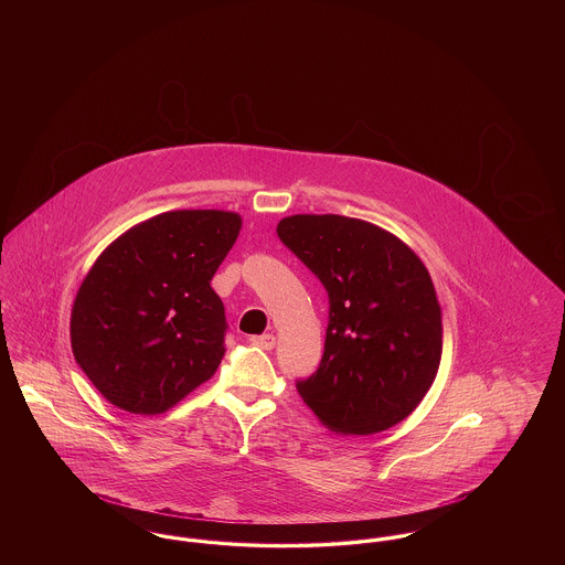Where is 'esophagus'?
Listing matches in <instances>:
<instances>
[{"mask_svg": "<svg viewBox=\"0 0 565 565\" xmlns=\"http://www.w3.org/2000/svg\"><path fill=\"white\" fill-rule=\"evenodd\" d=\"M249 341H252V345H256V348H260V350L269 351L275 348V337H273V334H260V337H252Z\"/></svg>", "mask_w": 565, "mask_h": 565, "instance_id": "esophagus-1", "label": "esophagus"}]
</instances>
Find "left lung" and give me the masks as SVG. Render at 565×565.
I'll use <instances>...</instances> for the list:
<instances>
[{
  "label": "left lung",
  "mask_w": 565,
  "mask_h": 565,
  "mask_svg": "<svg viewBox=\"0 0 565 565\" xmlns=\"http://www.w3.org/2000/svg\"><path fill=\"white\" fill-rule=\"evenodd\" d=\"M277 235L328 292L318 371L296 383L337 434H376L424 401L443 355V318L430 273L396 235L337 214H296Z\"/></svg>",
  "instance_id": "obj_1"
}]
</instances>
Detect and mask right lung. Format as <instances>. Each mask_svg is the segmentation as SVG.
<instances>
[{
	"label": "right lung",
	"mask_w": 565,
	"mask_h": 565,
	"mask_svg": "<svg viewBox=\"0 0 565 565\" xmlns=\"http://www.w3.org/2000/svg\"><path fill=\"white\" fill-rule=\"evenodd\" d=\"M242 215L178 210L135 224L102 252L72 307L74 358L102 396L159 415L212 379L226 318L210 286Z\"/></svg>",
	"instance_id": "1"
}]
</instances>
